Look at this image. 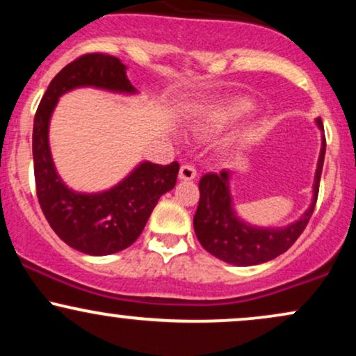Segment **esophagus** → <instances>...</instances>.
Wrapping results in <instances>:
<instances>
[{
    "instance_id": "esophagus-1",
    "label": "esophagus",
    "mask_w": 356,
    "mask_h": 356,
    "mask_svg": "<svg viewBox=\"0 0 356 356\" xmlns=\"http://www.w3.org/2000/svg\"><path fill=\"white\" fill-rule=\"evenodd\" d=\"M195 175H197V170L194 167L189 164L181 165V170H179V179L181 181H192V179H195Z\"/></svg>"
}]
</instances>
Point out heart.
Returning <instances> with one entry per match:
<instances>
[{
	"label": "heart",
	"mask_w": 356,
	"mask_h": 356,
	"mask_svg": "<svg viewBox=\"0 0 356 356\" xmlns=\"http://www.w3.org/2000/svg\"><path fill=\"white\" fill-rule=\"evenodd\" d=\"M249 108H251V102L249 100H231L227 104H222L216 110H212L202 127L207 130H218L220 127L236 120L243 113H246Z\"/></svg>",
	"instance_id": "1"
}]
</instances>
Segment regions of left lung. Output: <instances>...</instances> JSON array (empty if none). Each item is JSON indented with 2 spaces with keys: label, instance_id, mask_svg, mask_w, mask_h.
<instances>
[{
  "label": "left lung",
  "instance_id": "8db88e82",
  "mask_svg": "<svg viewBox=\"0 0 356 356\" xmlns=\"http://www.w3.org/2000/svg\"><path fill=\"white\" fill-rule=\"evenodd\" d=\"M316 124L323 130L321 118ZM326 140L323 136L313 184V201L309 209L296 222L286 227H254L236 216L229 191V170L204 174L199 182V206L194 216V231L207 252L236 266H254L266 263L288 251L305 231L316 206L318 189L325 162Z\"/></svg>",
  "mask_w": 356,
  "mask_h": 356
}]
</instances>
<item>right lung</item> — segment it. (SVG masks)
Returning a JSON list of instances; mask_svg holds the SVG:
<instances>
[{
    "mask_svg": "<svg viewBox=\"0 0 356 356\" xmlns=\"http://www.w3.org/2000/svg\"><path fill=\"white\" fill-rule=\"evenodd\" d=\"M117 56L87 53L73 60L48 85L33 122V167L36 195L44 218L56 236L76 251L107 256L129 248L144 231L147 219L162 194L172 191L179 164L142 162L120 184L97 194L68 189L60 175L48 144V125L63 93L79 87L136 93Z\"/></svg>",
    "mask_w": 356,
    "mask_h": 356,
    "instance_id": "1",
    "label": "right lung"
}]
</instances>
